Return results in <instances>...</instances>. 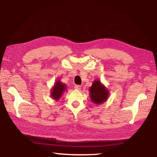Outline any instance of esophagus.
<instances>
[{
  "label": "esophagus",
  "instance_id": "esophagus-1",
  "mask_svg": "<svg viewBox=\"0 0 157 157\" xmlns=\"http://www.w3.org/2000/svg\"><path fill=\"white\" fill-rule=\"evenodd\" d=\"M74 88L75 90H79L81 89L82 87H81V86H79V85H75Z\"/></svg>",
  "mask_w": 157,
  "mask_h": 157
}]
</instances>
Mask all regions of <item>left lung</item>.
Wrapping results in <instances>:
<instances>
[{
    "label": "left lung",
    "mask_w": 157,
    "mask_h": 157,
    "mask_svg": "<svg viewBox=\"0 0 157 157\" xmlns=\"http://www.w3.org/2000/svg\"><path fill=\"white\" fill-rule=\"evenodd\" d=\"M109 92L100 80H94L90 88V96L91 101L96 105L105 102L109 98Z\"/></svg>",
    "instance_id": "left-lung-1"
}]
</instances>
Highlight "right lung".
Segmentation results:
<instances>
[{
    "label": "right lung",
    "mask_w": 157,
    "mask_h": 157,
    "mask_svg": "<svg viewBox=\"0 0 157 157\" xmlns=\"http://www.w3.org/2000/svg\"><path fill=\"white\" fill-rule=\"evenodd\" d=\"M66 89V85L65 84H63L60 80H56L51 92L52 99L59 101L60 98H61Z\"/></svg>",
    "instance_id": "add662e5"
}]
</instances>
